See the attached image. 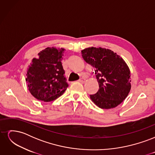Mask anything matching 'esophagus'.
<instances>
[{
    "mask_svg": "<svg viewBox=\"0 0 155 155\" xmlns=\"http://www.w3.org/2000/svg\"><path fill=\"white\" fill-rule=\"evenodd\" d=\"M85 79H84V78H81V79H79V82H81V83L85 82Z\"/></svg>",
    "mask_w": 155,
    "mask_h": 155,
    "instance_id": "esophagus-1",
    "label": "esophagus"
}]
</instances>
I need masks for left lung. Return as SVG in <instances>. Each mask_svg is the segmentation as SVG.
I'll return each mask as SVG.
<instances>
[{"label":"left lung","instance_id":"obj_1","mask_svg":"<svg viewBox=\"0 0 155 155\" xmlns=\"http://www.w3.org/2000/svg\"><path fill=\"white\" fill-rule=\"evenodd\" d=\"M85 61L95 68L99 90L90 98L98 107L112 109L127 97L131 88L130 69L120 55L109 49L88 47L81 50Z\"/></svg>","mask_w":155,"mask_h":155}]
</instances>
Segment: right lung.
Returning <instances> with one entry per match:
<instances>
[{
	"instance_id": "1",
	"label": "right lung",
	"mask_w": 155,
	"mask_h": 155,
	"mask_svg": "<svg viewBox=\"0 0 155 155\" xmlns=\"http://www.w3.org/2000/svg\"><path fill=\"white\" fill-rule=\"evenodd\" d=\"M63 48L48 47L41 51L27 68L26 83L37 100L50 102L57 99L68 86L64 77Z\"/></svg>"
}]
</instances>
